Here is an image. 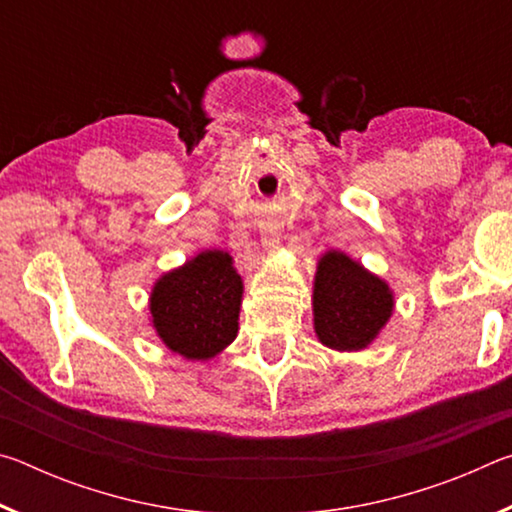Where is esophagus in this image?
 <instances>
[{
	"label": "esophagus",
	"mask_w": 512,
	"mask_h": 512,
	"mask_svg": "<svg viewBox=\"0 0 512 512\" xmlns=\"http://www.w3.org/2000/svg\"><path fill=\"white\" fill-rule=\"evenodd\" d=\"M280 241H282V225L273 221V219L264 221L262 223V244L268 250H273V248L280 246Z\"/></svg>",
	"instance_id": "esophagus-1"
}]
</instances>
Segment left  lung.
<instances>
[{"label":"left lung","instance_id":"obj_1","mask_svg":"<svg viewBox=\"0 0 512 512\" xmlns=\"http://www.w3.org/2000/svg\"><path fill=\"white\" fill-rule=\"evenodd\" d=\"M314 329L318 341L339 352L363 350L393 314L388 284L341 250L318 259L314 277Z\"/></svg>","mask_w":512,"mask_h":512}]
</instances>
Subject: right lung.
Returning a JSON list of instances; mask_svg holds the SVG:
<instances>
[{"label":"right lung","instance_id":"right-lung-1","mask_svg":"<svg viewBox=\"0 0 512 512\" xmlns=\"http://www.w3.org/2000/svg\"><path fill=\"white\" fill-rule=\"evenodd\" d=\"M244 282L223 250H203L151 291V323L171 352L207 361L237 339Z\"/></svg>","mask_w":512,"mask_h":512}]
</instances>
